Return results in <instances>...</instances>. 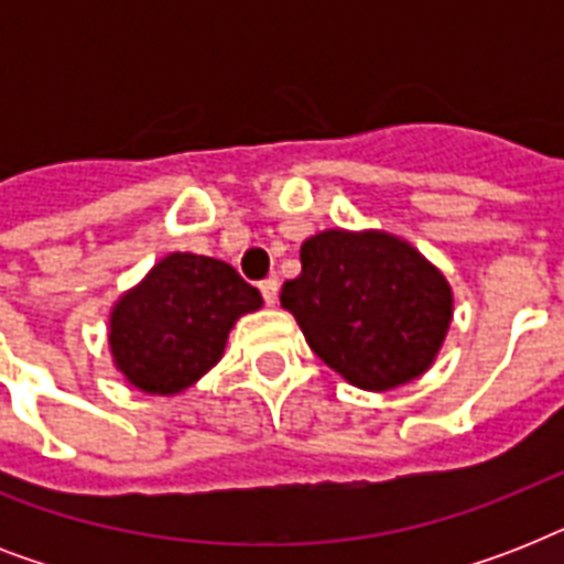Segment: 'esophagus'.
I'll use <instances>...</instances> for the list:
<instances>
[{
    "instance_id": "34e87169",
    "label": "esophagus",
    "mask_w": 564,
    "mask_h": 564,
    "mask_svg": "<svg viewBox=\"0 0 564 564\" xmlns=\"http://www.w3.org/2000/svg\"><path fill=\"white\" fill-rule=\"evenodd\" d=\"M278 278H265V281H260V292H263V301L265 304H274L278 301Z\"/></svg>"
}]
</instances>
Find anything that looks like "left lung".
<instances>
[{
	"label": "left lung",
	"mask_w": 564,
	"mask_h": 564,
	"mask_svg": "<svg viewBox=\"0 0 564 564\" xmlns=\"http://www.w3.org/2000/svg\"><path fill=\"white\" fill-rule=\"evenodd\" d=\"M281 304L330 369L375 392L427 371L451 325L445 278L415 248L375 230L310 237Z\"/></svg>",
	"instance_id": "1"
}]
</instances>
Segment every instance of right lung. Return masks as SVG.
I'll use <instances>...</instances> for the list:
<instances>
[{"label": "right lung", "instance_id": "right-lung-1", "mask_svg": "<svg viewBox=\"0 0 564 564\" xmlns=\"http://www.w3.org/2000/svg\"><path fill=\"white\" fill-rule=\"evenodd\" d=\"M260 304L234 265L202 254L163 257L110 316L119 371L143 392H181L219 362L234 322Z\"/></svg>", "mask_w": 564, "mask_h": 564}]
</instances>
